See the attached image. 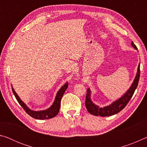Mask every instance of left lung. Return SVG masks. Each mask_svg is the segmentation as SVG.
<instances>
[{
    "label": "left lung",
    "mask_w": 147,
    "mask_h": 147,
    "mask_svg": "<svg viewBox=\"0 0 147 147\" xmlns=\"http://www.w3.org/2000/svg\"><path fill=\"white\" fill-rule=\"evenodd\" d=\"M131 45L136 50H138L133 41H131ZM139 76H140V63L138 65V71H137L135 78H134L132 84L128 90L117 100L113 101L111 104L104 107H100L92 101L91 98V91L90 89L88 88L87 89L86 98V107L88 112L93 115L100 117L111 116L120 112L122 109H124V107L126 106V104L128 103L131 98L132 97L134 91H135L138 85Z\"/></svg>",
    "instance_id": "obj_1"
}]
</instances>
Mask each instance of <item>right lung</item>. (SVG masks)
I'll list each match as a JSON object with an SVG mask.
<instances>
[{"label":"right lung","mask_w":147,"mask_h":147,"mask_svg":"<svg viewBox=\"0 0 147 147\" xmlns=\"http://www.w3.org/2000/svg\"><path fill=\"white\" fill-rule=\"evenodd\" d=\"M67 88L68 82H66L63 86H62L61 87V88L59 89L58 92H57L56 95L55 96V99H54L53 104H52L49 108L44 109V110L35 111L32 110V109L29 108L27 106L26 104L20 98L18 94H17L16 91L14 90L13 87L11 86L12 91H13L17 100L18 101L20 105L23 107V108L25 110L26 112L28 113L30 116H31L32 117H33L34 119H39V120H43V119H49L53 118L59 113V108H60L61 98L62 96H63L64 93L65 92L66 89H67Z\"/></svg>","instance_id":"obj_1"}]
</instances>
